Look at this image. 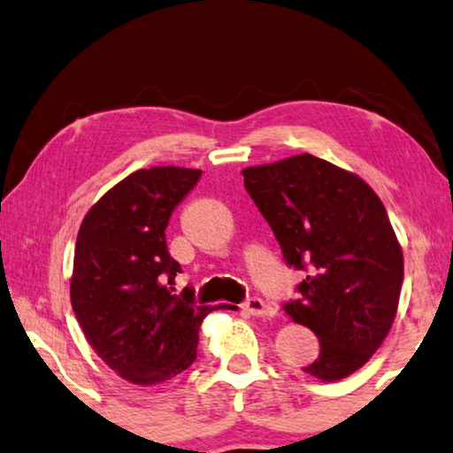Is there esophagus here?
I'll return each instance as SVG.
<instances>
[{"instance_id":"34e87169","label":"esophagus","mask_w":453,"mask_h":453,"mask_svg":"<svg viewBox=\"0 0 453 453\" xmlns=\"http://www.w3.org/2000/svg\"><path fill=\"white\" fill-rule=\"evenodd\" d=\"M243 310L248 311L250 316H254V318L273 316V310L262 300V297H250V300H245Z\"/></svg>"}]
</instances>
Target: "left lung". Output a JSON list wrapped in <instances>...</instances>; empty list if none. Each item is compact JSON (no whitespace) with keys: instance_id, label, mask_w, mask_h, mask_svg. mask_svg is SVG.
Returning <instances> with one entry per match:
<instances>
[{"instance_id":"obj_1","label":"left lung","mask_w":453,"mask_h":453,"mask_svg":"<svg viewBox=\"0 0 453 453\" xmlns=\"http://www.w3.org/2000/svg\"><path fill=\"white\" fill-rule=\"evenodd\" d=\"M288 265L308 272L300 300L283 303L319 340L303 367L321 381L359 370L378 349L400 303L403 254L378 194L311 153L242 170Z\"/></svg>"}]
</instances>
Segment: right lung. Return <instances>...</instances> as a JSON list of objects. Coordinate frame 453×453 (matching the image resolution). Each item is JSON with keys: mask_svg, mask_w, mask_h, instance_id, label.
I'll use <instances>...</instances> for the list:
<instances>
[{"mask_svg": "<svg viewBox=\"0 0 453 453\" xmlns=\"http://www.w3.org/2000/svg\"><path fill=\"white\" fill-rule=\"evenodd\" d=\"M199 170L150 167L116 183L86 213L73 254L72 308L96 354L135 386H156L194 364L199 326L213 310L194 291L173 296L180 264L165 227Z\"/></svg>", "mask_w": 453, "mask_h": 453, "instance_id": "1", "label": "right lung"}]
</instances>
